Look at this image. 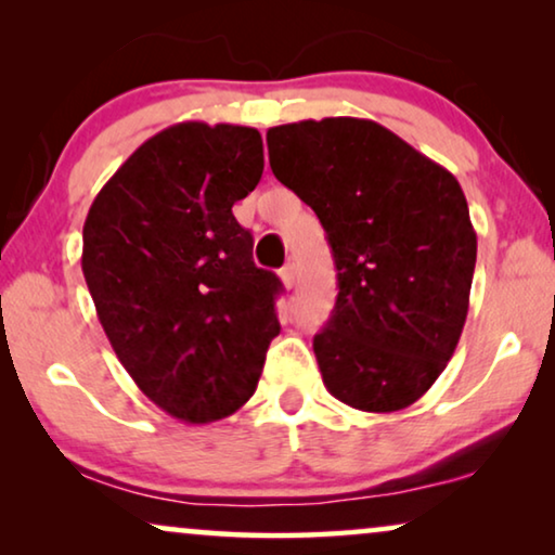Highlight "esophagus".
<instances>
[{"label":"esophagus","mask_w":555,"mask_h":555,"mask_svg":"<svg viewBox=\"0 0 555 555\" xmlns=\"http://www.w3.org/2000/svg\"><path fill=\"white\" fill-rule=\"evenodd\" d=\"M280 280H283L285 287H293L295 280H298V270H295L293 262H287L283 270H280Z\"/></svg>","instance_id":"34e87169"}]
</instances>
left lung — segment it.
<instances>
[{
	"label": "left lung",
	"instance_id": "1",
	"mask_svg": "<svg viewBox=\"0 0 555 555\" xmlns=\"http://www.w3.org/2000/svg\"><path fill=\"white\" fill-rule=\"evenodd\" d=\"M270 166L321 219L336 308L313 338L323 384L361 412L414 404L452 359L477 234L450 171L366 118L268 131Z\"/></svg>",
	"mask_w": 555,
	"mask_h": 555
}]
</instances>
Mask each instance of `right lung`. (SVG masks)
I'll return each mask as SVG.
<instances>
[{
	"label": "right lung",
	"instance_id": "obj_1",
	"mask_svg": "<svg viewBox=\"0 0 555 555\" xmlns=\"http://www.w3.org/2000/svg\"><path fill=\"white\" fill-rule=\"evenodd\" d=\"M262 169L257 128L169 126L126 158L82 227V275L113 351L186 424L237 412L280 333L283 283L257 268L232 215Z\"/></svg>",
	"mask_w": 555,
	"mask_h": 555
}]
</instances>
